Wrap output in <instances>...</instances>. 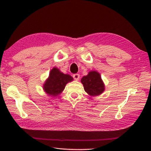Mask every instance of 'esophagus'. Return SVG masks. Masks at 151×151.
Here are the masks:
<instances>
[{
    "mask_svg": "<svg viewBox=\"0 0 151 151\" xmlns=\"http://www.w3.org/2000/svg\"><path fill=\"white\" fill-rule=\"evenodd\" d=\"M73 78H74L76 81H78L80 78V75L79 74H75L73 75Z\"/></svg>",
    "mask_w": 151,
    "mask_h": 151,
    "instance_id": "34e87169",
    "label": "esophagus"
}]
</instances>
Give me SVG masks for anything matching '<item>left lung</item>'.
Returning <instances> with one entry per match:
<instances>
[{
	"label": "left lung",
	"instance_id": "1",
	"mask_svg": "<svg viewBox=\"0 0 151 151\" xmlns=\"http://www.w3.org/2000/svg\"><path fill=\"white\" fill-rule=\"evenodd\" d=\"M84 90L91 96H98L104 90V86L100 74L96 71H91L81 79Z\"/></svg>",
	"mask_w": 151,
	"mask_h": 151
}]
</instances>
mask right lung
I'll list each match as a JSON object with an SVG mask.
<instances>
[{
	"instance_id": "right-lung-1",
	"label": "right lung",
	"mask_w": 151,
	"mask_h": 151,
	"mask_svg": "<svg viewBox=\"0 0 151 151\" xmlns=\"http://www.w3.org/2000/svg\"><path fill=\"white\" fill-rule=\"evenodd\" d=\"M72 81L73 78L70 75L63 74L54 67L50 72L49 78L45 82L43 88L48 94L56 96L65 89L67 83Z\"/></svg>"
}]
</instances>
